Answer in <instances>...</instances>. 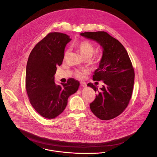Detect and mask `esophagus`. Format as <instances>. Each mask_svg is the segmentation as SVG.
Returning a JSON list of instances; mask_svg holds the SVG:
<instances>
[{
  "mask_svg": "<svg viewBox=\"0 0 157 157\" xmlns=\"http://www.w3.org/2000/svg\"><path fill=\"white\" fill-rule=\"evenodd\" d=\"M80 84H81V86L82 87H86V86H87L86 83L84 82H80Z\"/></svg>",
  "mask_w": 157,
  "mask_h": 157,
  "instance_id": "1",
  "label": "esophagus"
}]
</instances>
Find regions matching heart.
Listing matches in <instances>:
<instances>
[{"label":"heart","mask_w":157,"mask_h":157,"mask_svg":"<svg viewBox=\"0 0 157 157\" xmlns=\"http://www.w3.org/2000/svg\"><path fill=\"white\" fill-rule=\"evenodd\" d=\"M73 47L79 52L83 57L86 59L90 58L94 53L95 50V45L88 40H82L77 42L73 44ZM67 52L65 53V56L67 55ZM84 71H77L76 72V76L78 78L82 79L84 78Z\"/></svg>","instance_id":"heart-1"}]
</instances>
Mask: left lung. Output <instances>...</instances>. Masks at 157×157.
<instances>
[{
  "instance_id": "obj_1",
  "label": "left lung",
  "mask_w": 157,
  "mask_h": 157,
  "mask_svg": "<svg viewBox=\"0 0 157 157\" xmlns=\"http://www.w3.org/2000/svg\"><path fill=\"white\" fill-rule=\"evenodd\" d=\"M81 35L97 41L103 48L93 80L103 81L105 84L98 91L96 86L87 84L98 92L90 109L98 118L112 120L124 112L131 98L135 76L132 64L124 46L107 33L85 32Z\"/></svg>"
}]
</instances>
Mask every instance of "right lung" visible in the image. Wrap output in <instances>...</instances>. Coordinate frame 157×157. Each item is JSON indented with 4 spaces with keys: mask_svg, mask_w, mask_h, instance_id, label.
<instances>
[{
    "mask_svg": "<svg viewBox=\"0 0 157 157\" xmlns=\"http://www.w3.org/2000/svg\"><path fill=\"white\" fill-rule=\"evenodd\" d=\"M71 40L66 34L50 33L35 45L28 60L25 85L29 100L34 110L47 119L63 112L68 97L79 86L73 78L61 85L54 81L57 67L62 65L65 47Z\"/></svg>",
    "mask_w": 157,
    "mask_h": 157,
    "instance_id": "right-lung-1",
    "label": "right lung"
}]
</instances>
